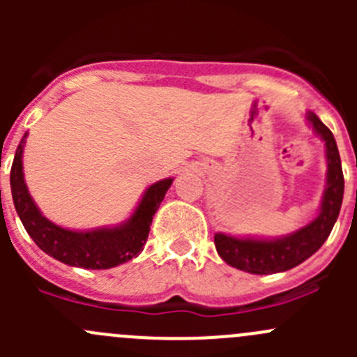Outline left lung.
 Masks as SVG:
<instances>
[{"instance_id": "left-lung-1", "label": "left lung", "mask_w": 357, "mask_h": 357, "mask_svg": "<svg viewBox=\"0 0 357 357\" xmlns=\"http://www.w3.org/2000/svg\"><path fill=\"white\" fill-rule=\"evenodd\" d=\"M305 121L325 143L326 185L318 215L297 231L275 238L264 236H235L215 233V250L225 262L252 275H273L295 268L311 257L332 233L344 199V174L337 143L328 128L314 112H305Z\"/></svg>"}]
</instances>
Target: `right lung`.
<instances>
[{
  "instance_id": "1",
  "label": "right lung",
  "mask_w": 357,
  "mask_h": 357,
  "mask_svg": "<svg viewBox=\"0 0 357 357\" xmlns=\"http://www.w3.org/2000/svg\"><path fill=\"white\" fill-rule=\"evenodd\" d=\"M27 132L17 146L10 171V186L15 211L36 245L63 264L84 269H110L138 257L145 247L157 208L174 178L153 183L139 199L132 214L117 226L93 229H68L43 215L29 193L24 179V145Z\"/></svg>"
}]
</instances>
